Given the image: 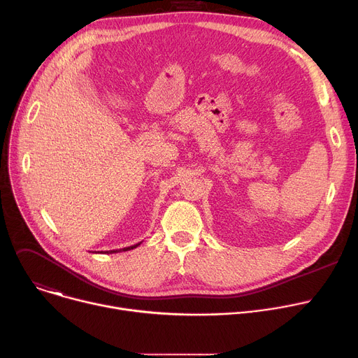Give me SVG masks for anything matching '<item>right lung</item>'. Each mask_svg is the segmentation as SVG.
I'll list each match as a JSON object with an SVG mask.
<instances>
[{
  "label": "right lung",
  "mask_w": 358,
  "mask_h": 358,
  "mask_svg": "<svg viewBox=\"0 0 358 358\" xmlns=\"http://www.w3.org/2000/svg\"><path fill=\"white\" fill-rule=\"evenodd\" d=\"M141 243H137L134 245H129V247H125V248H120V250H111V251H106L107 254H113V252H120V251H128V250H133V248H137ZM103 252V251H101Z\"/></svg>",
  "instance_id": "1"
}]
</instances>
